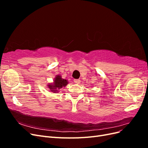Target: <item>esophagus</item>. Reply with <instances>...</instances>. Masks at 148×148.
I'll list each match as a JSON object with an SVG mask.
<instances>
[{
  "mask_svg": "<svg viewBox=\"0 0 148 148\" xmlns=\"http://www.w3.org/2000/svg\"><path fill=\"white\" fill-rule=\"evenodd\" d=\"M74 82L75 83H77V84H79L80 83V80L78 79H74Z\"/></svg>",
  "mask_w": 148,
  "mask_h": 148,
  "instance_id": "1",
  "label": "esophagus"
}]
</instances>
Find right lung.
I'll return each instance as SVG.
<instances>
[{"label":"right lung","mask_w":148,"mask_h":148,"mask_svg":"<svg viewBox=\"0 0 148 148\" xmlns=\"http://www.w3.org/2000/svg\"><path fill=\"white\" fill-rule=\"evenodd\" d=\"M69 83L68 81L65 79H63L59 75H57L53 79V82L47 84V87L50 89V91L53 93H58L60 89L65 87Z\"/></svg>","instance_id":"add662e5"}]
</instances>
